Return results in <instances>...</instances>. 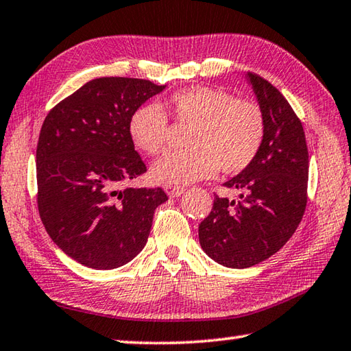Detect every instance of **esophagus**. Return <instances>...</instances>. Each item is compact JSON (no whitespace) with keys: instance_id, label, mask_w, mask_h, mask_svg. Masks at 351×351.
I'll list each match as a JSON object with an SVG mask.
<instances>
[{"instance_id":"1","label":"esophagus","mask_w":351,"mask_h":351,"mask_svg":"<svg viewBox=\"0 0 351 351\" xmlns=\"http://www.w3.org/2000/svg\"><path fill=\"white\" fill-rule=\"evenodd\" d=\"M164 190L165 193L169 195L170 198H176V197H181V195L184 193V187H180V186H171V184H167V186H164Z\"/></svg>"}]
</instances>
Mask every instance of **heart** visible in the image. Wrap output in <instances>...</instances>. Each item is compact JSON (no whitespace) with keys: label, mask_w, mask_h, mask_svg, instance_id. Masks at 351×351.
Masks as SVG:
<instances>
[{"label":"heart","mask_w":351,"mask_h":351,"mask_svg":"<svg viewBox=\"0 0 351 351\" xmlns=\"http://www.w3.org/2000/svg\"><path fill=\"white\" fill-rule=\"evenodd\" d=\"M170 116L192 125L187 152L169 153L152 165L150 175L161 184H189L217 173L237 175L257 158L266 134V121L258 104L237 99L221 88L190 86L171 94ZM133 144L147 154L164 152L169 119L158 104H144L128 123Z\"/></svg>","instance_id":"obj_1"}]
</instances>
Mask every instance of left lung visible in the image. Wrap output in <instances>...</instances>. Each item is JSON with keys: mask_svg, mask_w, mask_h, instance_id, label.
Instances as JSON below:
<instances>
[{"mask_svg": "<svg viewBox=\"0 0 351 351\" xmlns=\"http://www.w3.org/2000/svg\"><path fill=\"white\" fill-rule=\"evenodd\" d=\"M252 85L266 121L257 158L226 181L239 199L219 198L198 228L199 245L217 263L251 268L282 249L300 224L306 207L308 148L300 119L283 94L254 73Z\"/></svg>", "mask_w": 351, "mask_h": 351, "instance_id": "left-lung-1", "label": "left lung"}]
</instances>
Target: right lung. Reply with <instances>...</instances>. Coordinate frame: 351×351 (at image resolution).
<instances>
[{
	"instance_id": "add662e5",
	"label": "right lung",
	"mask_w": 351,
	"mask_h": 351,
	"mask_svg": "<svg viewBox=\"0 0 351 351\" xmlns=\"http://www.w3.org/2000/svg\"><path fill=\"white\" fill-rule=\"evenodd\" d=\"M165 85L100 77L46 116L37 145V204L52 241L80 265L114 269L144 249L161 187L127 184L147 167L130 138V117Z\"/></svg>"
}]
</instances>
